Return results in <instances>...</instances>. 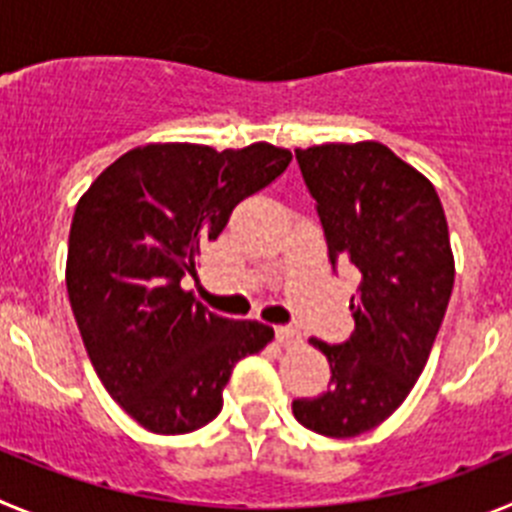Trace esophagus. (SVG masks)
<instances>
[{
    "instance_id": "34e87169",
    "label": "esophagus",
    "mask_w": 512,
    "mask_h": 512,
    "mask_svg": "<svg viewBox=\"0 0 512 512\" xmlns=\"http://www.w3.org/2000/svg\"><path fill=\"white\" fill-rule=\"evenodd\" d=\"M274 336H277L279 346H284V348L300 343V333H297L295 328H287V325H279V328H274Z\"/></svg>"
}]
</instances>
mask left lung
Here are the masks:
<instances>
[{"mask_svg": "<svg viewBox=\"0 0 512 512\" xmlns=\"http://www.w3.org/2000/svg\"><path fill=\"white\" fill-rule=\"evenodd\" d=\"M328 259L361 274L354 333L312 338L330 364L328 390L292 402L305 428L330 438L372 431L418 382L454 289L449 225L433 184L382 143L297 148Z\"/></svg>", "mask_w": 512, "mask_h": 512, "instance_id": "1", "label": "left lung"}]
</instances>
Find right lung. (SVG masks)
<instances>
[{"mask_svg":"<svg viewBox=\"0 0 512 512\" xmlns=\"http://www.w3.org/2000/svg\"><path fill=\"white\" fill-rule=\"evenodd\" d=\"M289 161L269 143H151L107 166L76 205L71 310L104 390L148 431L192 433L217 418L233 366L274 338L269 325L210 312L182 279L197 277L235 205Z\"/></svg>","mask_w":512,"mask_h":512,"instance_id":"1","label":"right lung"}]
</instances>
